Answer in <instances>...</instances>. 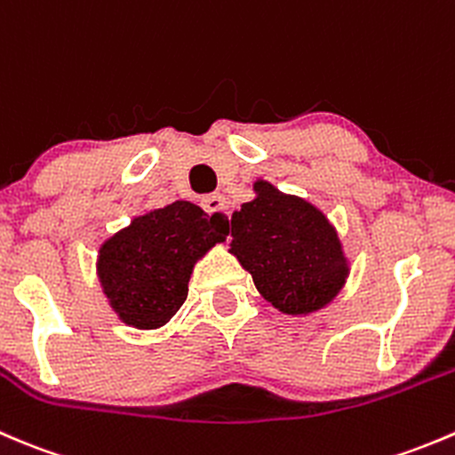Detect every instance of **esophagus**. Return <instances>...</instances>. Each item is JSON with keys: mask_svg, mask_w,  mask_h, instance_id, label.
<instances>
[{"mask_svg": "<svg viewBox=\"0 0 455 455\" xmlns=\"http://www.w3.org/2000/svg\"><path fill=\"white\" fill-rule=\"evenodd\" d=\"M201 205H204V210L210 214V217L214 214L219 223H228L229 221V205H228L226 196H223V195L205 196V199L201 201Z\"/></svg>", "mask_w": 455, "mask_h": 455, "instance_id": "34e87169", "label": "esophagus"}]
</instances>
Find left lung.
<instances>
[{
    "instance_id": "1",
    "label": "left lung",
    "mask_w": 455,
    "mask_h": 455,
    "mask_svg": "<svg viewBox=\"0 0 455 455\" xmlns=\"http://www.w3.org/2000/svg\"><path fill=\"white\" fill-rule=\"evenodd\" d=\"M256 199L232 214V254L278 312L312 314L336 299L349 274L334 226L312 204L254 183Z\"/></svg>"
}]
</instances>
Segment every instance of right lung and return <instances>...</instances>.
I'll return each instance as SVG.
<instances>
[{"mask_svg":"<svg viewBox=\"0 0 455 455\" xmlns=\"http://www.w3.org/2000/svg\"><path fill=\"white\" fill-rule=\"evenodd\" d=\"M228 226L190 201H174L132 219L99 250L97 274L116 316L137 330H156L188 299L195 263Z\"/></svg>","mask_w":455,"mask_h":455,"instance_id":"obj_1","label":"right lung"}]
</instances>
